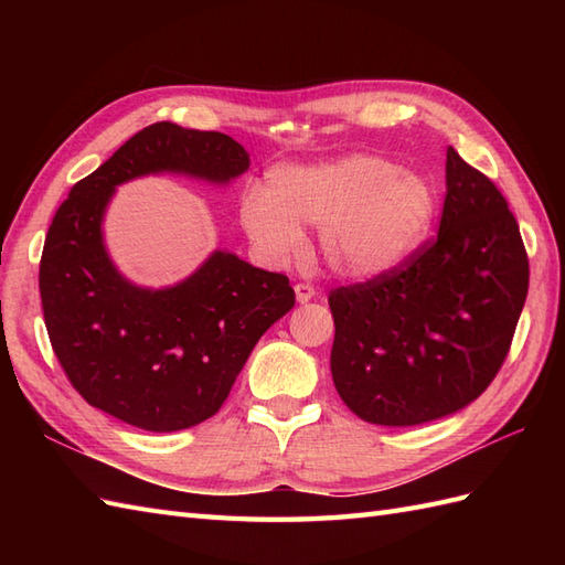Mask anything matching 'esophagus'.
<instances>
[{"label": "esophagus", "mask_w": 565, "mask_h": 565, "mask_svg": "<svg viewBox=\"0 0 565 565\" xmlns=\"http://www.w3.org/2000/svg\"><path fill=\"white\" fill-rule=\"evenodd\" d=\"M294 291H296V301L298 303H308V301H313V298L318 296V291L310 284H296Z\"/></svg>", "instance_id": "1"}]
</instances>
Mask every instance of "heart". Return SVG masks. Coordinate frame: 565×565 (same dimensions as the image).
I'll return each instance as SVG.
<instances>
[{
    "label": "heart",
    "mask_w": 565,
    "mask_h": 565,
    "mask_svg": "<svg viewBox=\"0 0 565 565\" xmlns=\"http://www.w3.org/2000/svg\"><path fill=\"white\" fill-rule=\"evenodd\" d=\"M435 194L423 177L379 154L279 167L267 189L252 186L239 203L252 245L269 262H286L303 243V225L320 227L328 267L350 279L393 271L423 243Z\"/></svg>",
    "instance_id": "1"
}]
</instances>
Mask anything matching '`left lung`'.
I'll return each mask as SVG.
<instances>
[{
  "label": "left lung",
  "instance_id": "obj_1",
  "mask_svg": "<svg viewBox=\"0 0 565 565\" xmlns=\"http://www.w3.org/2000/svg\"><path fill=\"white\" fill-rule=\"evenodd\" d=\"M530 289L520 225L495 184L447 148L437 239L401 269L330 294V371L371 425L459 413L495 379Z\"/></svg>",
  "mask_w": 565,
  "mask_h": 565
}]
</instances>
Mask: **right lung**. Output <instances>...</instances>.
I'll list each match as a JSON object with an SVG mask.
<instances>
[{"label": "right lung", "mask_w": 565, "mask_h": 565, "mask_svg": "<svg viewBox=\"0 0 565 565\" xmlns=\"http://www.w3.org/2000/svg\"><path fill=\"white\" fill-rule=\"evenodd\" d=\"M249 152L215 130L142 128L72 186L41 257L47 338L84 401L146 431L194 427L218 413L259 338L296 303L284 274L213 249L186 279L138 286L104 239L116 189L150 174L227 186Z\"/></svg>", "instance_id": "1"}]
</instances>
